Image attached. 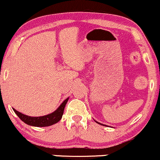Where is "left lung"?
Wrapping results in <instances>:
<instances>
[{
	"label": "left lung",
	"instance_id": "obj_1",
	"mask_svg": "<svg viewBox=\"0 0 160 160\" xmlns=\"http://www.w3.org/2000/svg\"><path fill=\"white\" fill-rule=\"evenodd\" d=\"M95 122H96V121H95ZM97 122V123H98V124H101V123H99V122ZM101 125H102V126H105V125H103V124H101Z\"/></svg>",
	"mask_w": 160,
	"mask_h": 160
}]
</instances>
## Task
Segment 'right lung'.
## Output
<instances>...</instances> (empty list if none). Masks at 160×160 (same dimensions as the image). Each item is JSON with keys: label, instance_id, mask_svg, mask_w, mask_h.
<instances>
[{"label": "right lung", "instance_id": "right-lung-1", "mask_svg": "<svg viewBox=\"0 0 160 160\" xmlns=\"http://www.w3.org/2000/svg\"><path fill=\"white\" fill-rule=\"evenodd\" d=\"M68 100V98H67L54 112L44 116L31 117L22 114L14 108H13V110L17 114V116L26 124L29 125V126H36V127H45V126H49L55 124L58 122L60 121L64 113V109H65V105H66Z\"/></svg>", "mask_w": 160, "mask_h": 160}]
</instances>
